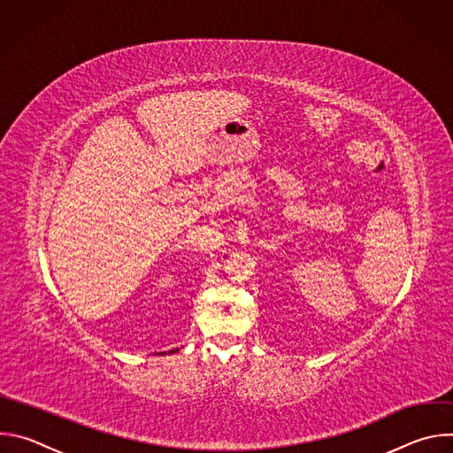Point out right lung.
<instances>
[{
  "label": "right lung",
  "mask_w": 453,
  "mask_h": 453,
  "mask_svg": "<svg viewBox=\"0 0 453 453\" xmlns=\"http://www.w3.org/2000/svg\"><path fill=\"white\" fill-rule=\"evenodd\" d=\"M175 351H177V349H172V351H170V353H175Z\"/></svg>",
  "instance_id": "obj_1"
}]
</instances>
